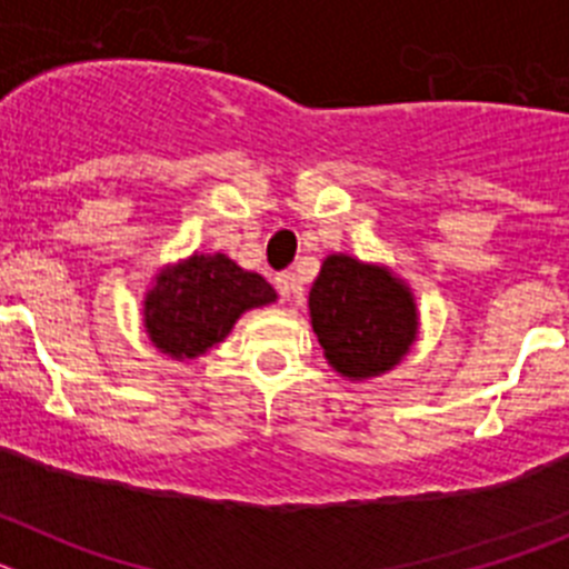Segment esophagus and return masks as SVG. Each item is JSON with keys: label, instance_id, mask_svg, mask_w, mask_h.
Listing matches in <instances>:
<instances>
[{"label": "esophagus", "instance_id": "1", "mask_svg": "<svg viewBox=\"0 0 569 569\" xmlns=\"http://www.w3.org/2000/svg\"><path fill=\"white\" fill-rule=\"evenodd\" d=\"M276 290H279L281 299H296L299 296V279H296V273H290V270H284V273H279L273 279Z\"/></svg>", "mask_w": 569, "mask_h": 569}]
</instances>
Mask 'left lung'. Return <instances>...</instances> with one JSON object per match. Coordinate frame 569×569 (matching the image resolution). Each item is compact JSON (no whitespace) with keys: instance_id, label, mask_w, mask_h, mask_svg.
Returning a JSON list of instances; mask_svg holds the SVG:
<instances>
[{"instance_id":"1","label":"left lung","mask_w":569,"mask_h":569,"mask_svg":"<svg viewBox=\"0 0 569 569\" xmlns=\"http://www.w3.org/2000/svg\"><path fill=\"white\" fill-rule=\"evenodd\" d=\"M310 325L330 365L347 379H370L410 350L419 316L410 290L385 268L328 256L310 290Z\"/></svg>"}]
</instances>
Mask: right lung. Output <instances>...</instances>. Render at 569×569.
Masks as SVG:
<instances>
[{
    "instance_id": "1",
    "label": "right lung",
    "mask_w": 569,
    "mask_h": 569,
    "mask_svg": "<svg viewBox=\"0 0 569 569\" xmlns=\"http://www.w3.org/2000/svg\"><path fill=\"white\" fill-rule=\"evenodd\" d=\"M270 301L276 290L268 281L224 253L190 256L156 276L144 299V328L162 353L196 359L219 345L244 310Z\"/></svg>"
}]
</instances>
